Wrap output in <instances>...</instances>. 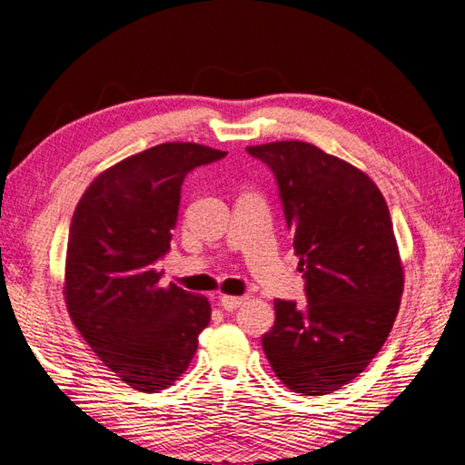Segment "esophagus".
<instances>
[{"label":"esophagus","instance_id":"esophagus-1","mask_svg":"<svg viewBox=\"0 0 465 465\" xmlns=\"http://www.w3.org/2000/svg\"><path fill=\"white\" fill-rule=\"evenodd\" d=\"M243 302H246V297H232V295L219 297V305H222L225 312H235Z\"/></svg>","mask_w":465,"mask_h":465}]
</instances>
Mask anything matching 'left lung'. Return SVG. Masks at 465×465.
Masks as SVG:
<instances>
[{
	"mask_svg": "<svg viewBox=\"0 0 465 465\" xmlns=\"http://www.w3.org/2000/svg\"><path fill=\"white\" fill-rule=\"evenodd\" d=\"M277 178L308 305L274 299L262 349L279 380L324 396L365 371L400 310L404 271L383 194L365 172L303 141L246 147Z\"/></svg>",
	"mask_w": 465,
	"mask_h": 465,
	"instance_id": "left-lung-1",
	"label": "left lung"
}]
</instances>
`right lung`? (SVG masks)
<instances>
[{
	"mask_svg": "<svg viewBox=\"0 0 465 465\" xmlns=\"http://www.w3.org/2000/svg\"><path fill=\"white\" fill-rule=\"evenodd\" d=\"M225 157L199 143H162L102 172L69 225V318L121 381L157 391L186 371L211 320L207 297L160 287L186 174Z\"/></svg>",
	"mask_w": 465,
	"mask_h": 465,
	"instance_id": "obj_1",
	"label": "right lung"
}]
</instances>
